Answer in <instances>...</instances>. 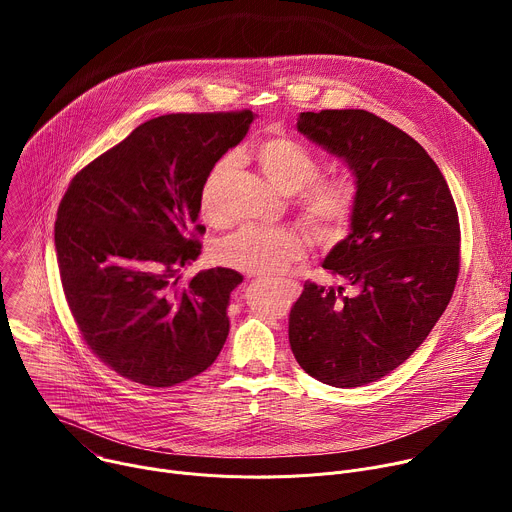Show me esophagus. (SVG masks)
Masks as SVG:
<instances>
[{
  "label": "esophagus",
  "mask_w": 512,
  "mask_h": 512,
  "mask_svg": "<svg viewBox=\"0 0 512 512\" xmlns=\"http://www.w3.org/2000/svg\"><path fill=\"white\" fill-rule=\"evenodd\" d=\"M291 287H294V289H298L300 285H298V283H291Z\"/></svg>",
  "instance_id": "34e87169"
}]
</instances>
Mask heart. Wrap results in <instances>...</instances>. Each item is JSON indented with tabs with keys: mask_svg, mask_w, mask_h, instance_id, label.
Returning <instances> with one entry per match:
<instances>
[{
	"mask_svg": "<svg viewBox=\"0 0 512 512\" xmlns=\"http://www.w3.org/2000/svg\"><path fill=\"white\" fill-rule=\"evenodd\" d=\"M255 160L267 180L283 194L302 192L300 206L308 227L324 243L344 237L356 208V190L348 180H320V164L291 137H269L255 148ZM233 158H221L200 186V212L210 225L223 223L221 188ZM308 239L294 229L243 227L216 247V261L249 275H275L308 255Z\"/></svg>",
	"mask_w": 512,
	"mask_h": 512,
	"instance_id": "b5f03b06",
	"label": "heart"
}]
</instances>
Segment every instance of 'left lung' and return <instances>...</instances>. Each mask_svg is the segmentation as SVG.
<instances>
[{"label": "left lung", "mask_w": 512, "mask_h": 512, "mask_svg": "<svg viewBox=\"0 0 512 512\" xmlns=\"http://www.w3.org/2000/svg\"><path fill=\"white\" fill-rule=\"evenodd\" d=\"M298 131L354 176L350 233L322 267L358 294L306 281L289 346L310 377L362 387L403 364L448 308L460 271L458 210L421 145L369 111L300 113Z\"/></svg>", "instance_id": "8db88e82"}]
</instances>
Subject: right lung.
<instances>
[{"instance_id": "add662e5", "label": "right lung", "mask_w": 512, "mask_h": 512, "mask_svg": "<svg viewBox=\"0 0 512 512\" xmlns=\"http://www.w3.org/2000/svg\"><path fill=\"white\" fill-rule=\"evenodd\" d=\"M255 115L176 113L141 123L72 178L54 245L68 308L87 346L117 375L174 387L221 354L231 291L214 267L180 283L200 255V186Z\"/></svg>"}]
</instances>
